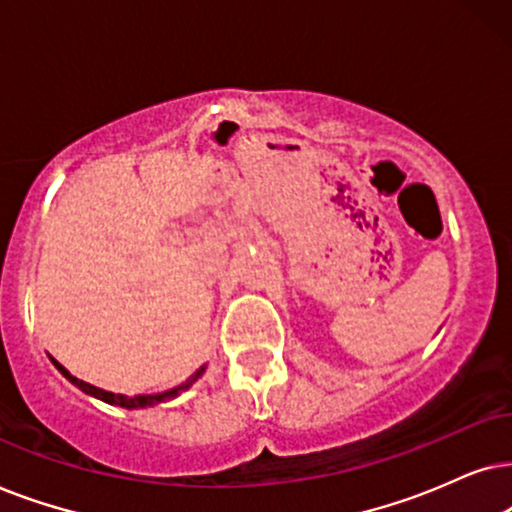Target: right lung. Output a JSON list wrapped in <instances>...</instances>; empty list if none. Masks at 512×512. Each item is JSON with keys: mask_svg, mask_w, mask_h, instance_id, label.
Listing matches in <instances>:
<instances>
[{"mask_svg": "<svg viewBox=\"0 0 512 512\" xmlns=\"http://www.w3.org/2000/svg\"><path fill=\"white\" fill-rule=\"evenodd\" d=\"M51 363L56 365V367H58V372L63 374V377H65L67 381H72V384L77 386L79 391H84V393H88V395H93V398H98V400H102V403H107V405H117V407H124V410H140V407H154V405L168 403V400L177 398V395H180L182 391H187V388L192 386L194 381L199 379L203 372H206V365H203V367H199V370H196V372L192 374V377H189V379L185 381V384H180V386L170 388V391L154 393V395H133V398H128V395L112 393V391H102V388H98V386H93V384H86V381H81V379H77V377H72V374L67 372L65 367L58 363V360H53V358H51Z\"/></svg>", "mask_w": 512, "mask_h": 512, "instance_id": "1", "label": "right lung"}]
</instances>
